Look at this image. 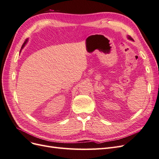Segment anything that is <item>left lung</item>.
Returning a JSON list of instances; mask_svg holds the SVG:
<instances>
[{"label": "left lung", "instance_id": "left-lung-1", "mask_svg": "<svg viewBox=\"0 0 159 159\" xmlns=\"http://www.w3.org/2000/svg\"><path fill=\"white\" fill-rule=\"evenodd\" d=\"M128 38H129V39H130V40H133V38H131V36H129Z\"/></svg>", "mask_w": 159, "mask_h": 159}]
</instances>
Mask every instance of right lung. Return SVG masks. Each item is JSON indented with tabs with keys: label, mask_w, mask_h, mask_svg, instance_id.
Segmentation results:
<instances>
[{
	"label": "right lung",
	"mask_w": 159,
	"mask_h": 159,
	"mask_svg": "<svg viewBox=\"0 0 159 159\" xmlns=\"http://www.w3.org/2000/svg\"><path fill=\"white\" fill-rule=\"evenodd\" d=\"M26 41H27V40H25V42H24V44H22V48H21V49H22V48H23V47H24V46H25V44H26Z\"/></svg>",
	"instance_id": "right-lung-1"
}]
</instances>
